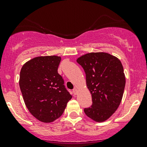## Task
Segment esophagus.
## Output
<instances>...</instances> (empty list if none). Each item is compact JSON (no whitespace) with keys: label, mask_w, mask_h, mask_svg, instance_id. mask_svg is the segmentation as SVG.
<instances>
[{"label":"esophagus","mask_w":147,"mask_h":147,"mask_svg":"<svg viewBox=\"0 0 147 147\" xmlns=\"http://www.w3.org/2000/svg\"><path fill=\"white\" fill-rule=\"evenodd\" d=\"M72 92H73V94L75 95V94H78V90H77L76 88H74L73 90H72Z\"/></svg>","instance_id":"esophagus-1"}]
</instances>
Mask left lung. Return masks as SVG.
<instances>
[{"instance_id": "obj_1", "label": "left lung", "mask_w": 147, "mask_h": 147, "mask_svg": "<svg viewBox=\"0 0 147 147\" xmlns=\"http://www.w3.org/2000/svg\"><path fill=\"white\" fill-rule=\"evenodd\" d=\"M84 69L92 104L84 108L85 115L104 121L119 107L125 87V76L120 60L106 53H91L77 60Z\"/></svg>"}]
</instances>
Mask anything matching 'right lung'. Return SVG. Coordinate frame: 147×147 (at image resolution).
Wrapping results in <instances>:
<instances>
[{"mask_svg": "<svg viewBox=\"0 0 147 147\" xmlns=\"http://www.w3.org/2000/svg\"><path fill=\"white\" fill-rule=\"evenodd\" d=\"M61 57H37L27 62L20 72V88L29 112L42 122H51L64 112L72 98L57 72Z\"/></svg>", "mask_w": 147, "mask_h": 147, "instance_id": "1", "label": "right lung"}]
</instances>
